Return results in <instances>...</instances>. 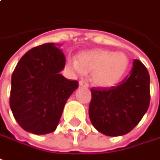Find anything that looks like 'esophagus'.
Instances as JSON below:
<instances>
[{"label": "esophagus", "instance_id": "obj_1", "mask_svg": "<svg viewBox=\"0 0 160 160\" xmlns=\"http://www.w3.org/2000/svg\"><path fill=\"white\" fill-rule=\"evenodd\" d=\"M79 85L82 86V87H88L89 84H88V82H86L85 81H82V80H81V81L79 82Z\"/></svg>", "mask_w": 160, "mask_h": 160}]
</instances>
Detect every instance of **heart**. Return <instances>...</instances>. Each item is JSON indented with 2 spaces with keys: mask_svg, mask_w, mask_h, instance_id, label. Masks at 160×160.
Here are the masks:
<instances>
[{
  "mask_svg": "<svg viewBox=\"0 0 160 160\" xmlns=\"http://www.w3.org/2000/svg\"><path fill=\"white\" fill-rule=\"evenodd\" d=\"M129 61L124 53H114L102 49L91 50L80 53L78 60L69 58L70 69L78 74L92 72L91 80L98 87H111L123 77Z\"/></svg>",
  "mask_w": 160,
  "mask_h": 160,
  "instance_id": "b5f03b06",
  "label": "heart"
}]
</instances>
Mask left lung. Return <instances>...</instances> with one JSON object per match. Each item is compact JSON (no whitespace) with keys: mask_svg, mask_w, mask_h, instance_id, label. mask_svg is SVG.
<instances>
[{"mask_svg":"<svg viewBox=\"0 0 160 160\" xmlns=\"http://www.w3.org/2000/svg\"><path fill=\"white\" fill-rule=\"evenodd\" d=\"M89 119L108 136L129 132L140 122L150 104V76L140 60L134 59L129 74L116 86L92 87Z\"/></svg>","mask_w":160,"mask_h":160,"instance_id":"8db88e82","label":"left lung"}]
</instances>
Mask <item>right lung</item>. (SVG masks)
Returning a JSON list of instances; mask_svg holds the SVG:
<instances>
[{
  "mask_svg": "<svg viewBox=\"0 0 160 160\" xmlns=\"http://www.w3.org/2000/svg\"><path fill=\"white\" fill-rule=\"evenodd\" d=\"M65 56L53 43L29 50L12 74L9 103L13 117L26 131L46 134L55 131L66 101L78 87L59 73Z\"/></svg>",
  "mask_w": 160,
  "mask_h": 160,
  "instance_id": "add662e5",
  "label": "right lung"
}]
</instances>
